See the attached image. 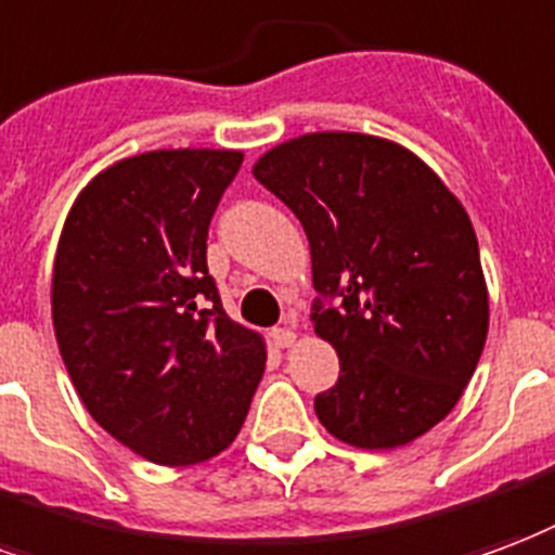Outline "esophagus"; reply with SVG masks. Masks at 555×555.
Returning a JSON list of instances; mask_svg holds the SVG:
<instances>
[{
    "label": "esophagus",
    "instance_id": "1",
    "mask_svg": "<svg viewBox=\"0 0 555 555\" xmlns=\"http://www.w3.org/2000/svg\"><path fill=\"white\" fill-rule=\"evenodd\" d=\"M270 338H273L279 350H288V347H294V340H297V332L291 330V326H279V330L270 332Z\"/></svg>",
    "mask_w": 555,
    "mask_h": 555
}]
</instances>
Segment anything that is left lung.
<instances>
[{
    "instance_id": "left-lung-1",
    "label": "left lung",
    "mask_w": 555,
    "mask_h": 555,
    "mask_svg": "<svg viewBox=\"0 0 555 555\" xmlns=\"http://www.w3.org/2000/svg\"><path fill=\"white\" fill-rule=\"evenodd\" d=\"M253 176L311 246V320L340 361L314 412L338 441L391 450L453 412L482 356L488 288L470 217L414 152L314 131Z\"/></svg>"
}]
</instances>
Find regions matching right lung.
Listing matches in <instances>:
<instances>
[{
    "label": "right lung",
    "instance_id": "obj_1",
    "mask_svg": "<svg viewBox=\"0 0 555 555\" xmlns=\"http://www.w3.org/2000/svg\"><path fill=\"white\" fill-rule=\"evenodd\" d=\"M241 162L232 150L122 158L81 191L61 232V359L90 417L155 465H196L232 444L264 373V340L229 320L205 264Z\"/></svg>",
    "mask_w": 555,
    "mask_h": 555
}]
</instances>
